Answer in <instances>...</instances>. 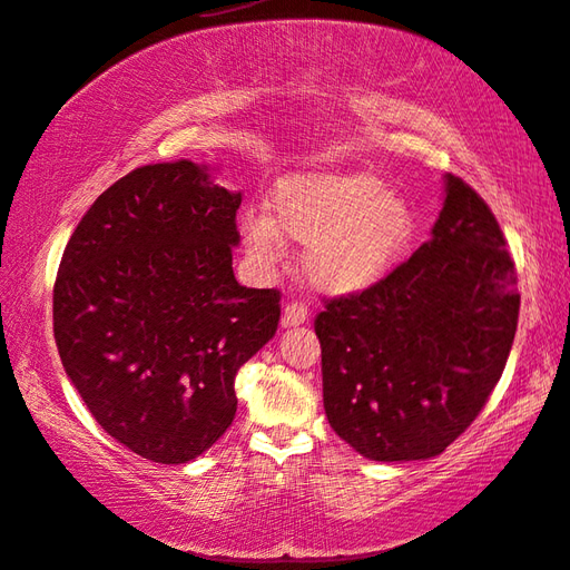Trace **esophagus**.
Masks as SVG:
<instances>
[{"mask_svg": "<svg viewBox=\"0 0 570 570\" xmlns=\"http://www.w3.org/2000/svg\"><path fill=\"white\" fill-rule=\"evenodd\" d=\"M307 315H311V307L303 301H291L283 311V325H301L307 321Z\"/></svg>", "mask_w": 570, "mask_h": 570, "instance_id": "1", "label": "esophagus"}]
</instances>
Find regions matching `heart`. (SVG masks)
Segmentation results:
<instances>
[{
  "label": "heart",
  "instance_id": "heart-1",
  "mask_svg": "<svg viewBox=\"0 0 570 570\" xmlns=\"http://www.w3.org/2000/svg\"><path fill=\"white\" fill-rule=\"evenodd\" d=\"M263 207L247 209L243 237L259 265L285 257V237L307 245V279L325 293L345 295L375 285L397 265L415 233L407 199L387 193L367 169L317 167L279 179Z\"/></svg>",
  "mask_w": 570,
  "mask_h": 570
}]
</instances>
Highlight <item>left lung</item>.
Segmentation results:
<instances>
[{
    "label": "left lung",
    "instance_id": "left-lung-1",
    "mask_svg": "<svg viewBox=\"0 0 570 570\" xmlns=\"http://www.w3.org/2000/svg\"><path fill=\"white\" fill-rule=\"evenodd\" d=\"M515 279L491 207L448 175L433 239L315 315L333 431L371 461L441 455L501 381L521 311Z\"/></svg>",
    "mask_w": 570,
    "mask_h": 570
}]
</instances>
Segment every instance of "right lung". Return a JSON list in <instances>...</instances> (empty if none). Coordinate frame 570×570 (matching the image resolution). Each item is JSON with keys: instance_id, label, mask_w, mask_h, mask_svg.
I'll list each match as a JSON object with an SVG mask.
<instances>
[{"instance_id": "right-lung-1", "label": "right lung", "mask_w": 570, "mask_h": 570, "mask_svg": "<svg viewBox=\"0 0 570 570\" xmlns=\"http://www.w3.org/2000/svg\"><path fill=\"white\" fill-rule=\"evenodd\" d=\"M239 199L189 159L137 167L95 199L57 269L65 373L153 463L193 461L233 425L239 365L277 331V287L233 273Z\"/></svg>"}]
</instances>
